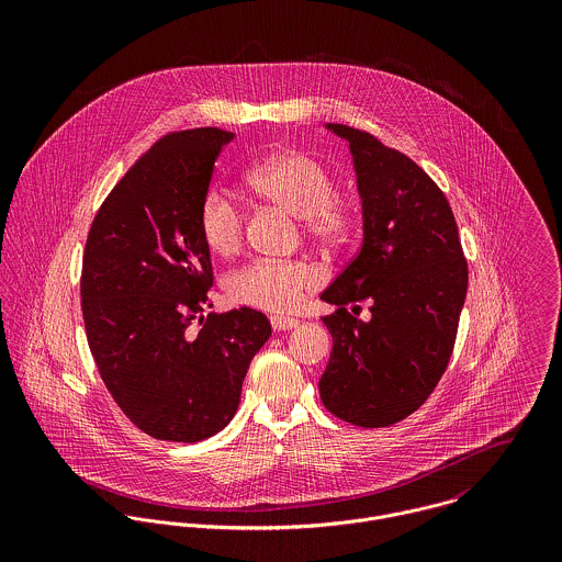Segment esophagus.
<instances>
[{"label": "esophagus", "mask_w": 562, "mask_h": 562, "mask_svg": "<svg viewBox=\"0 0 562 562\" xmlns=\"http://www.w3.org/2000/svg\"><path fill=\"white\" fill-rule=\"evenodd\" d=\"M270 324H272V328H274V330H292V328H296V326H299V321H294V318H285V316H272V318H270Z\"/></svg>", "instance_id": "esophagus-1"}]
</instances>
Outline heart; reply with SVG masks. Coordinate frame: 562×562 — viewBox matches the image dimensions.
I'll list each match as a JSON object with an SVG mask.
<instances>
[{"label": "heart", "instance_id": "b5f03b06", "mask_svg": "<svg viewBox=\"0 0 562 562\" xmlns=\"http://www.w3.org/2000/svg\"><path fill=\"white\" fill-rule=\"evenodd\" d=\"M248 190L263 203L299 216L303 234L326 246L346 240L355 227L352 203L333 192V175L322 161L303 151H279L257 161L246 175ZM199 234L216 255L238 250L244 212L223 190H207L199 205ZM318 272L301 259H252L236 268L227 281V296L252 310L288 314L318 285Z\"/></svg>", "mask_w": 562, "mask_h": 562}]
</instances>
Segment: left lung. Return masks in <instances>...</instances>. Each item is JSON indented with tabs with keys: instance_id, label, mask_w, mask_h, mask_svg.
Instances as JSON below:
<instances>
[{
	"instance_id": "8db88e82",
	"label": "left lung",
	"mask_w": 562,
	"mask_h": 562,
	"mask_svg": "<svg viewBox=\"0 0 562 562\" xmlns=\"http://www.w3.org/2000/svg\"><path fill=\"white\" fill-rule=\"evenodd\" d=\"M350 143L363 207V244L322 292L333 350L321 379L324 406L363 428L392 426L437 387L454 350L468 294V259L439 186L368 132L328 123ZM373 318L351 316L360 303Z\"/></svg>"
}]
</instances>
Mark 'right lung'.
I'll use <instances>...</instances> for the list:
<instances>
[{
	"label": "right lung",
	"mask_w": 562,
	"mask_h": 562,
	"mask_svg": "<svg viewBox=\"0 0 562 562\" xmlns=\"http://www.w3.org/2000/svg\"><path fill=\"white\" fill-rule=\"evenodd\" d=\"M232 138L218 127L166 134L112 188L86 238L80 294L92 359L121 411L161 441L221 432L272 333L250 307L203 316L214 274L196 218Z\"/></svg>",
	"instance_id": "obj_1"
}]
</instances>
